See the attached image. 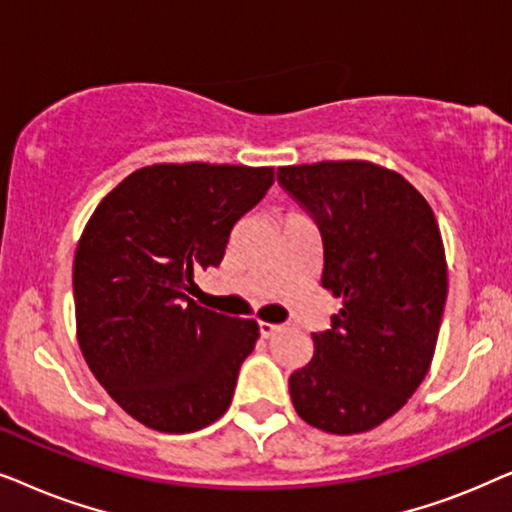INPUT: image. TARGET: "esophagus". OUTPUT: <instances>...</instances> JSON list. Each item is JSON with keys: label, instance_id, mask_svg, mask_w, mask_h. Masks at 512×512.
Returning <instances> with one entry per match:
<instances>
[{"label": "esophagus", "instance_id": "34e87169", "mask_svg": "<svg viewBox=\"0 0 512 512\" xmlns=\"http://www.w3.org/2000/svg\"><path fill=\"white\" fill-rule=\"evenodd\" d=\"M258 331H261L263 338H270V335H275L279 331V326L268 324V321H258Z\"/></svg>", "mask_w": 512, "mask_h": 512}]
</instances>
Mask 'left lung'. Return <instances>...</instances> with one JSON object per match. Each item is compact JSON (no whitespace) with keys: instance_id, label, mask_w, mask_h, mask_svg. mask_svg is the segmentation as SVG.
Returning <instances> with one entry per match:
<instances>
[{"instance_id":"8db88e82","label":"left lung","mask_w":512,"mask_h":512,"mask_svg":"<svg viewBox=\"0 0 512 512\" xmlns=\"http://www.w3.org/2000/svg\"><path fill=\"white\" fill-rule=\"evenodd\" d=\"M317 221L321 286L342 300L289 377L298 417L333 436L380 426L429 373L447 298L436 216L403 174L368 160L277 167Z\"/></svg>"}]
</instances>
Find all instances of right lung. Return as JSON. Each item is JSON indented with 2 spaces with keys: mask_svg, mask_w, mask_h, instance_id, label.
<instances>
[{
  "mask_svg": "<svg viewBox=\"0 0 512 512\" xmlns=\"http://www.w3.org/2000/svg\"><path fill=\"white\" fill-rule=\"evenodd\" d=\"M275 181L272 167L156 163L95 207L74 254L76 340L107 394L139 424L191 433L230 408L254 319L188 293L216 268L233 226Z\"/></svg>",
  "mask_w": 512,
  "mask_h": 512,
  "instance_id": "1",
  "label": "right lung"
}]
</instances>
